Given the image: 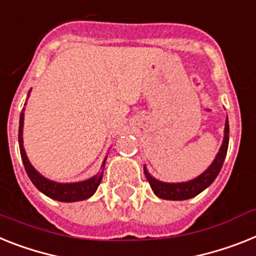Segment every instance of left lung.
<instances>
[{"instance_id": "obj_1", "label": "left lung", "mask_w": 256, "mask_h": 256, "mask_svg": "<svg viewBox=\"0 0 256 256\" xmlns=\"http://www.w3.org/2000/svg\"><path fill=\"white\" fill-rule=\"evenodd\" d=\"M228 144H229V121H228L226 117L222 144H221L218 154L214 156L212 164L200 176L186 182H176V184L174 182L173 184L172 182H162L150 174L147 166L144 165L146 178L151 184V188L154 195L161 198V199H165V200H186V199H190V198H194L198 194H200L202 191L206 190L216 180V177L220 173L222 164H224L225 156H226Z\"/></svg>"}]
</instances>
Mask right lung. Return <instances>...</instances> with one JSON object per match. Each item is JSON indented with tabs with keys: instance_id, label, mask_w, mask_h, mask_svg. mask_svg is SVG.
Instances as JSON below:
<instances>
[{
	"instance_id": "right-lung-1",
	"label": "right lung",
	"mask_w": 256,
	"mask_h": 256,
	"mask_svg": "<svg viewBox=\"0 0 256 256\" xmlns=\"http://www.w3.org/2000/svg\"><path fill=\"white\" fill-rule=\"evenodd\" d=\"M31 94V90L28 91V96ZM24 105H27L26 102ZM24 110L26 108L22 109V113H20V118H19V132H18V140H19V150H20V156H22L23 165H24V169L28 174L30 180L32 181V184H35L36 188L38 191H42V194L49 196L50 199H54V200L58 202H65V203H72V202H79V200H86L88 198H91L92 195L95 194L96 190H98V184L102 180V173H104V166L106 158H104L102 164V170L98 172V174L94 176V177L84 180V181L80 182H70V184H62V182H56L52 181L49 178L44 177L42 173H38L34 165L30 162L28 158H27V154L24 151V147H23V124H24Z\"/></svg>"
}]
</instances>
